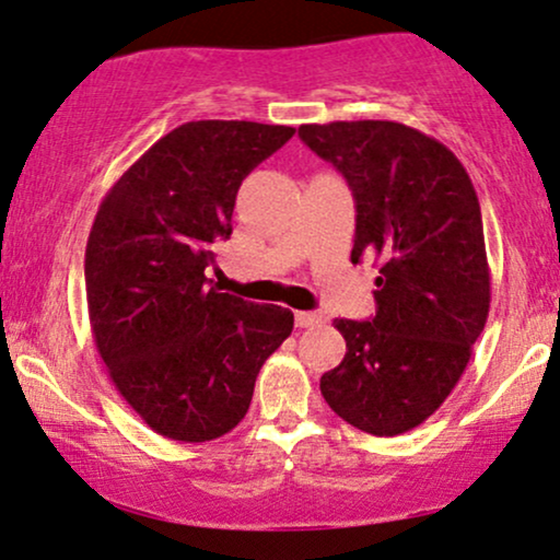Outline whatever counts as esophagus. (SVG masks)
Returning <instances> with one entry per match:
<instances>
[{"label":"esophagus","mask_w":560,"mask_h":560,"mask_svg":"<svg viewBox=\"0 0 560 560\" xmlns=\"http://www.w3.org/2000/svg\"><path fill=\"white\" fill-rule=\"evenodd\" d=\"M322 322H324V316L316 314V312H295V327H299V329L319 327Z\"/></svg>","instance_id":"obj_1"}]
</instances>
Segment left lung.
Instances as JSON below:
<instances>
[{
  "instance_id": "1",
  "label": "left lung",
  "mask_w": 560,
  "mask_h": 560,
  "mask_svg": "<svg viewBox=\"0 0 560 560\" xmlns=\"http://www.w3.org/2000/svg\"><path fill=\"white\" fill-rule=\"evenodd\" d=\"M299 135L353 189L350 259L378 265L374 319H335L348 353L322 376V397L350 425L399 436L444 405L486 327L478 195L446 144L405 124H303Z\"/></svg>"
}]
</instances>
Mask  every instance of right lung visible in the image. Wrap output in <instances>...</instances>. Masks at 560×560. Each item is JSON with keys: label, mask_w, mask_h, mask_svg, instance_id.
Returning <instances> with one entry per match:
<instances>
[{"label": "right lung", "mask_w": 560, "mask_h": 560, "mask_svg": "<svg viewBox=\"0 0 560 560\" xmlns=\"http://www.w3.org/2000/svg\"><path fill=\"white\" fill-rule=\"evenodd\" d=\"M295 135L257 121H186L124 171L95 212L85 295L116 392L165 439L225 436L293 312L207 285L212 244L231 236L238 186Z\"/></svg>", "instance_id": "1"}]
</instances>
